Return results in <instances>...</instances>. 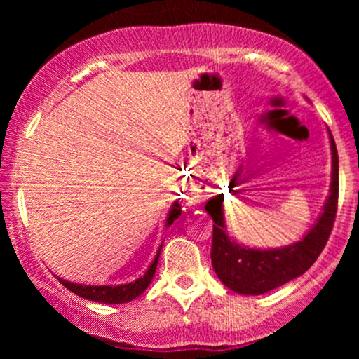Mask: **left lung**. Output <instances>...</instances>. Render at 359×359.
<instances>
[{"instance_id": "1", "label": "left lung", "mask_w": 359, "mask_h": 359, "mask_svg": "<svg viewBox=\"0 0 359 359\" xmlns=\"http://www.w3.org/2000/svg\"><path fill=\"white\" fill-rule=\"evenodd\" d=\"M331 138L332 180L329 197L324 204L320 217L306 234L304 240L285 248L255 250L231 241L226 233L224 196L212 197L205 204V211L212 217V269L226 287L243 295H259L273 290L290 280L300 277L314 265L323 253L325 243L331 236L337 211V194H339V158L334 138Z\"/></svg>"}]
</instances>
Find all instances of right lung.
<instances>
[{"mask_svg":"<svg viewBox=\"0 0 359 359\" xmlns=\"http://www.w3.org/2000/svg\"><path fill=\"white\" fill-rule=\"evenodd\" d=\"M180 212H182L180 204L174 203L167 217V228L180 216ZM160 251H162V246H160L158 251H156V257L154 258V262H151V265L148 266V270L145 271L143 277L137 278L135 282L125 283V285H114V287L113 285H82V283H72L62 278H59V282L65 288H69V290L74 292L76 295H79V297L94 300V302H102V304L130 302V300L137 299L138 295H142L143 292L147 290V287L150 285L151 278H154L155 270H156V263H158Z\"/></svg>","mask_w":359,"mask_h":359,"instance_id":"obj_1","label":"right lung"}]
</instances>
